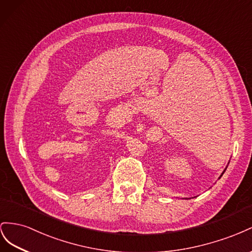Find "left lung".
<instances>
[{
	"label": "left lung",
	"instance_id": "left-lung-1",
	"mask_svg": "<svg viewBox=\"0 0 252 252\" xmlns=\"http://www.w3.org/2000/svg\"><path fill=\"white\" fill-rule=\"evenodd\" d=\"M228 164H229V162H228ZM228 164H227V167H228ZM227 167H226V169H227ZM226 169H225V170H224V171H222V173H221V174H220V177H219V178H220V177H221V176H222V174H224V173H225V171H226ZM186 199H189V198H187V197H186Z\"/></svg>",
	"mask_w": 252,
	"mask_h": 252
}]
</instances>
